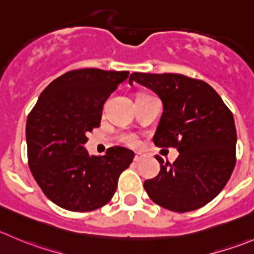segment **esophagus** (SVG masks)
<instances>
[{"label":"esophagus","mask_w":254,"mask_h":254,"mask_svg":"<svg viewBox=\"0 0 254 254\" xmlns=\"http://www.w3.org/2000/svg\"><path fill=\"white\" fill-rule=\"evenodd\" d=\"M144 157H145L144 154H141V152H136V154H135V157H134V161L139 162V161H141Z\"/></svg>","instance_id":"1"}]
</instances>
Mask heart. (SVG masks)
<instances>
[{
	"label": "heart",
	"instance_id": "obj_1",
	"mask_svg": "<svg viewBox=\"0 0 254 254\" xmlns=\"http://www.w3.org/2000/svg\"><path fill=\"white\" fill-rule=\"evenodd\" d=\"M119 140L123 142V144H125L127 146H130V147H136L137 145H139V139H137L136 135L130 134V132L120 135Z\"/></svg>",
	"mask_w": 254,
	"mask_h": 254
}]
</instances>
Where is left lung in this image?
I'll return each mask as SVG.
<instances>
[{
	"label": "left lung",
	"instance_id": "1",
	"mask_svg": "<svg viewBox=\"0 0 254 254\" xmlns=\"http://www.w3.org/2000/svg\"><path fill=\"white\" fill-rule=\"evenodd\" d=\"M132 82L156 93L164 105L155 145L180 152L172 164L155 156L160 172L144 182L145 191L155 203L174 212L203 207L222 191L235 169L232 113L203 80L174 73H132Z\"/></svg>",
	"mask_w": 254,
	"mask_h": 254
}]
</instances>
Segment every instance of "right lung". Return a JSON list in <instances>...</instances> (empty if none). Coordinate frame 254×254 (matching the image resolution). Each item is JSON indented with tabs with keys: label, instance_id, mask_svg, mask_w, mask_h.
<instances>
[{
	"label": "right lung",
	"instance_id": "1",
	"mask_svg": "<svg viewBox=\"0 0 254 254\" xmlns=\"http://www.w3.org/2000/svg\"><path fill=\"white\" fill-rule=\"evenodd\" d=\"M127 70L75 69L54 79L39 95L27 118L28 165L44 195L74 212L107 205L114 196L120 174L134 152L109 147L104 156H90L87 134L100 127L103 105Z\"/></svg>",
	"mask_w": 254,
	"mask_h": 254
}]
</instances>
